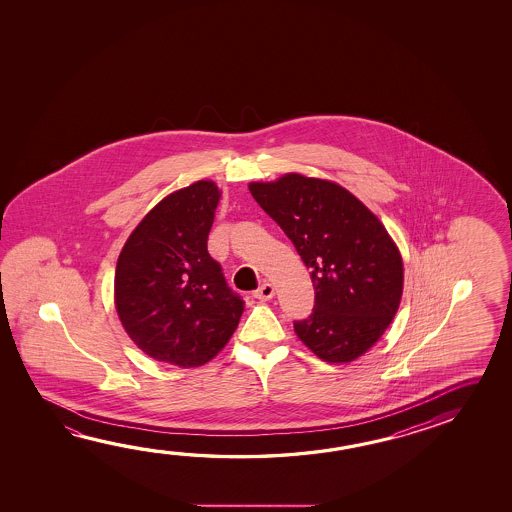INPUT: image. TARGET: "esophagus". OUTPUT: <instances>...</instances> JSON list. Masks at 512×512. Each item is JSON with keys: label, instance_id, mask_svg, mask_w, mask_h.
<instances>
[{"label": "esophagus", "instance_id": "esophagus-1", "mask_svg": "<svg viewBox=\"0 0 512 512\" xmlns=\"http://www.w3.org/2000/svg\"><path fill=\"white\" fill-rule=\"evenodd\" d=\"M273 295H275V287H273V284H269V282H264L259 289H255V291H253V296H255L257 300H262V302L271 300Z\"/></svg>", "mask_w": 512, "mask_h": 512}]
</instances>
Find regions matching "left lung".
I'll return each instance as SVG.
<instances>
[{"label": "left lung", "mask_w": 512, "mask_h": 512, "mask_svg": "<svg viewBox=\"0 0 512 512\" xmlns=\"http://www.w3.org/2000/svg\"><path fill=\"white\" fill-rule=\"evenodd\" d=\"M250 192L311 269L313 313L296 336L327 363L363 356L403 295V259L383 223L338 183L295 172Z\"/></svg>", "instance_id": "1"}]
</instances>
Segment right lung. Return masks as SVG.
<instances>
[{"instance_id": "1", "label": "right lung", "mask_w": 512, "mask_h": 512, "mask_svg": "<svg viewBox=\"0 0 512 512\" xmlns=\"http://www.w3.org/2000/svg\"><path fill=\"white\" fill-rule=\"evenodd\" d=\"M219 198L208 180L172 192L140 221L118 257V318L138 349L163 363L205 365L241 320L243 298L207 250Z\"/></svg>"}]
</instances>
